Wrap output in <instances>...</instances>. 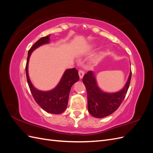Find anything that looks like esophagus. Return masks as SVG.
Returning a JSON list of instances; mask_svg holds the SVG:
<instances>
[{"instance_id":"obj_1","label":"esophagus","mask_w":153,"mask_h":153,"mask_svg":"<svg viewBox=\"0 0 153 153\" xmlns=\"http://www.w3.org/2000/svg\"><path fill=\"white\" fill-rule=\"evenodd\" d=\"M78 75H79L80 78H82L84 75V71L82 69H79V71H78Z\"/></svg>"}]
</instances>
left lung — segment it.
I'll return each mask as SVG.
<instances>
[{"instance_id":"left-lung-1","label":"left lung","mask_w":153,"mask_h":153,"mask_svg":"<svg viewBox=\"0 0 153 153\" xmlns=\"http://www.w3.org/2000/svg\"><path fill=\"white\" fill-rule=\"evenodd\" d=\"M131 77V71L129 74L128 82L121 91L108 94L99 89L91 71L85 74L82 81L87 90L88 110L90 114L97 118H103L114 112L119 107L126 96L130 84Z\"/></svg>"}]
</instances>
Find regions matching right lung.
<instances>
[{"instance_id":"obj_1","label":"right lung","mask_w":153,"mask_h":153,"mask_svg":"<svg viewBox=\"0 0 153 153\" xmlns=\"http://www.w3.org/2000/svg\"><path fill=\"white\" fill-rule=\"evenodd\" d=\"M50 34L40 38L29 50L25 66L26 76L29 89L36 102L46 112L53 114H60L67 107L71 87L74 83L79 80L76 69L73 68L67 69L58 85L54 89L48 92L41 91L34 88L31 84L28 75V62L32 52L39 46L48 43L50 41Z\"/></svg>"}]
</instances>
